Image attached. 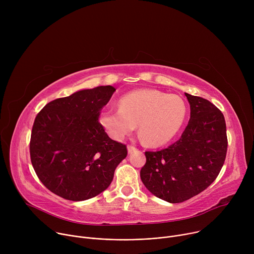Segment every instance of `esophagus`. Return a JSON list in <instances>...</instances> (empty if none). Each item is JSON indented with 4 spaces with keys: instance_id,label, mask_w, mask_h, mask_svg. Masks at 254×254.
Returning <instances> with one entry per match:
<instances>
[{
    "instance_id": "esophagus-1",
    "label": "esophagus",
    "mask_w": 254,
    "mask_h": 254,
    "mask_svg": "<svg viewBox=\"0 0 254 254\" xmlns=\"http://www.w3.org/2000/svg\"><path fill=\"white\" fill-rule=\"evenodd\" d=\"M135 150H136L135 147H133V146H127V152H128V154L133 153Z\"/></svg>"
}]
</instances>
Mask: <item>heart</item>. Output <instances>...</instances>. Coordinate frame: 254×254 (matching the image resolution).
<instances>
[{"instance_id":"heart-1","label":"heart","mask_w":254,"mask_h":254,"mask_svg":"<svg viewBox=\"0 0 254 254\" xmlns=\"http://www.w3.org/2000/svg\"><path fill=\"white\" fill-rule=\"evenodd\" d=\"M120 108H107L99 116L102 127L115 139H123L135 125L142 140L160 147L173 139L182 127L187 105L182 97L156 89H139L121 97Z\"/></svg>"}]
</instances>
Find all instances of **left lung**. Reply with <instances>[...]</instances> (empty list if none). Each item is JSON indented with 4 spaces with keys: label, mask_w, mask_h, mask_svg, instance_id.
<instances>
[{
    "label": "left lung",
    "mask_w": 254,
    "mask_h": 254,
    "mask_svg": "<svg viewBox=\"0 0 254 254\" xmlns=\"http://www.w3.org/2000/svg\"><path fill=\"white\" fill-rule=\"evenodd\" d=\"M190 120L182 136L167 149L146 152L140 179L156 197L181 203L198 195L218 176L227 152L223 114L209 100L185 93Z\"/></svg>",
    "instance_id": "8db88e82"
}]
</instances>
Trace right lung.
Wrapping results in <instances>:
<instances>
[{
	"label": "right lung",
	"instance_id": "1",
	"mask_svg": "<svg viewBox=\"0 0 254 254\" xmlns=\"http://www.w3.org/2000/svg\"><path fill=\"white\" fill-rule=\"evenodd\" d=\"M116 88L82 89L47 103L35 119L30 156L43 185L70 201L97 196L111 185L126 144L112 139L98 122Z\"/></svg>",
	"mask_w": 254,
	"mask_h": 254
}]
</instances>
